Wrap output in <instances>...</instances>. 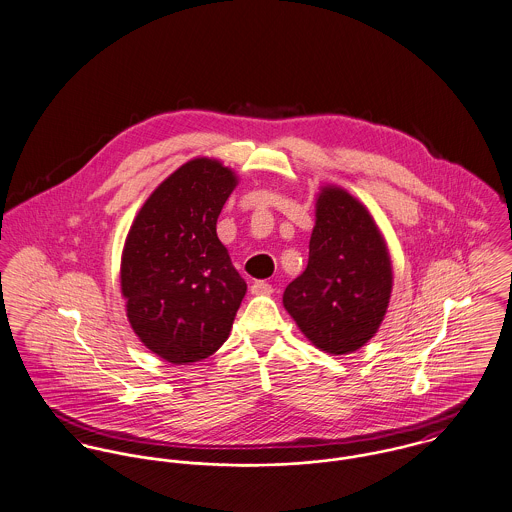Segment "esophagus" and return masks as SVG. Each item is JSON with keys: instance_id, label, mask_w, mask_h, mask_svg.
I'll return each mask as SVG.
<instances>
[{"instance_id": "34e87169", "label": "esophagus", "mask_w": 512, "mask_h": 512, "mask_svg": "<svg viewBox=\"0 0 512 512\" xmlns=\"http://www.w3.org/2000/svg\"><path fill=\"white\" fill-rule=\"evenodd\" d=\"M251 292L253 294H271L273 286L267 283V281H255V283L251 284Z\"/></svg>"}]
</instances>
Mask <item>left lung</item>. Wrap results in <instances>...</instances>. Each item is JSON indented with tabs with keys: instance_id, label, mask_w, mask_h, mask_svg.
Listing matches in <instances>:
<instances>
[{
	"instance_id": "left-lung-1",
	"label": "left lung",
	"mask_w": 512,
	"mask_h": 512,
	"mask_svg": "<svg viewBox=\"0 0 512 512\" xmlns=\"http://www.w3.org/2000/svg\"><path fill=\"white\" fill-rule=\"evenodd\" d=\"M391 288L389 253L369 212L345 190L324 188L308 267L284 290L288 314L316 347L351 353L379 330Z\"/></svg>"
}]
</instances>
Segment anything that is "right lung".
I'll return each instance as SVG.
<instances>
[{
    "label": "right lung",
    "instance_id": "1",
    "mask_svg": "<svg viewBox=\"0 0 512 512\" xmlns=\"http://www.w3.org/2000/svg\"><path fill=\"white\" fill-rule=\"evenodd\" d=\"M233 172L212 159L182 165L149 196L129 229L121 292L139 340L174 365L212 355L247 284L216 233Z\"/></svg>",
    "mask_w": 512,
    "mask_h": 512
}]
</instances>
